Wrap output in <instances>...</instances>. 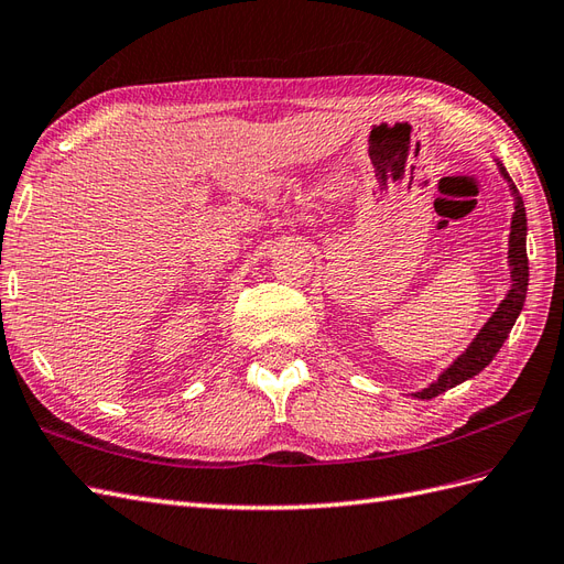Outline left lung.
Returning <instances> with one entry per match:
<instances>
[{
  "instance_id": "left-lung-1",
  "label": "left lung",
  "mask_w": 564,
  "mask_h": 564,
  "mask_svg": "<svg viewBox=\"0 0 564 564\" xmlns=\"http://www.w3.org/2000/svg\"><path fill=\"white\" fill-rule=\"evenodd\" d=\"M500 176L508 181L510 195L514 197V212H512V221H510V238H508V267H510V291L505 293V300L498 305V310L488 316V322L481 326L479 334L474 336V340L467 345L465 352H462L457 359H453V365H447L436 381H431L422 391L412 393L420 400L436 398L445 393L447 388H455L459 383H465L474 379L476 373L484 371L498 350L502 348V343L508 340L510 330L517 322L519 312L524 307L527 300V288H529V259H527V209L522 195H519L517 185L512 183L510 173L505 171L500 159H496Z\"/></svg>"
}]
</instances>
